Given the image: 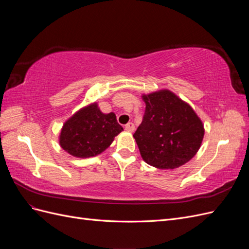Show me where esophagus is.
<instances>
[{"instance_id":"34e87169","label":"esophagus","mask_w":249,"mask_h":249,"mask_svg":"<svg viewBox=\"0 0 249 249\" xmlns=\"http://www.w3.org/2000/svg\"><path fill=\"white\" fill-rule=\"evenodd\" d=\"M124 129L127 131V132H134V130H135V125H134V124L133 123H129V124H126L125 125H124Z\"/></svg>"}]
</instances>
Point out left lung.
I'll use <instances>...</instances> for the list:
<instances>
[{"instance_id": "8db88e82", "label": "left lung", "mask_w": 249, "mask_h": 249, "mask_svg": "<svg viewBox=\"0 0 249 249\" xmlns=\"http://www.w3.org/2000/svg\"><path fill=\"white\" fill-rule=\"evenodd\" d=\"M142 97L145 112L133 135L142 159L160 169H173L190 161L205 134L196 113L169 90Z\"/></svg>"}]
</instances>
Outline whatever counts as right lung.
I'll list each match as a JSON object with an SVG mask.
<instances>
[{"instance_id":"obj_1","label":"right lung","mask_w":249,"mask_h":249,"mask_svg":"<svg viewBox=\"0 0 249 249\" xmlns=\"http://www.w3.org/2000/svg\"><path fill=\"white\" fill-rule=\"evenodd\" d=\"M124 131L114 113L104 114L94 103L83 108L64 124L60 145L71 156L89 158L110 146L114 137Z\"/></svg>"}]
</instances>
